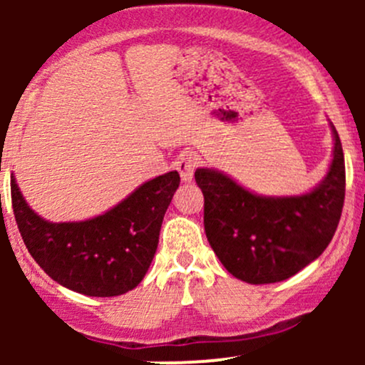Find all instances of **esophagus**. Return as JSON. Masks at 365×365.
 I'll return each mask as SVG.
<instances>
[{
	"label": "esophagus",
	"mask_w": 365,
	"mask_h": 365,
	"mask_svg": "<svg viewBox=\"0 0 365 365\" xmlns=\"http://www.w3.org/2000/svg\"><path fill=\"white\" fill-rule=\"evenodd\" d=\"M197 166V156L192 153H185L178 158L177 161V170L180 171V177L183 182H192L194 178V170Z\"/></svg>",
	"instance_id": "esophagus-1"
}]
</instances>
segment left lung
Instances as JSON below:
<instances>
[{"label":"left lung","mask_w":365,"mask_h":365,"mask_svg":"<svg viewBox=\"0 0 365 365\" xmlns=\"http://www.w3.org/2000/svg\"><path fill=\"white\" fill-rule=\"evenodd\" d=\"M326 177L300 195H259L223 171L197 168L204 230L230 274L250 284L283 282L316 261L340 223L345 159L336 128Z\"/></svg>","instance_id":"left-lung-1"}]
</instances>
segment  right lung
<instances>
[{
    "instance_id": "obj_1",
    "label": "right lung",
    "mask_w": 365,
    "mask_h": 365,
    "mask_svg": "<svg viewBox=\"0 0 365 365\" xmlns=\"http://www.w3.org/2000/svg\"><path fill=\"white\" fill-rule=\"evenodd\" d=\"M178 185V171H170L103 215L53 223L32 211L11 177V204L24 244L46 274L83 295L116 297L133 290L148 273Z\"/></svg>"
}]
</instances>
